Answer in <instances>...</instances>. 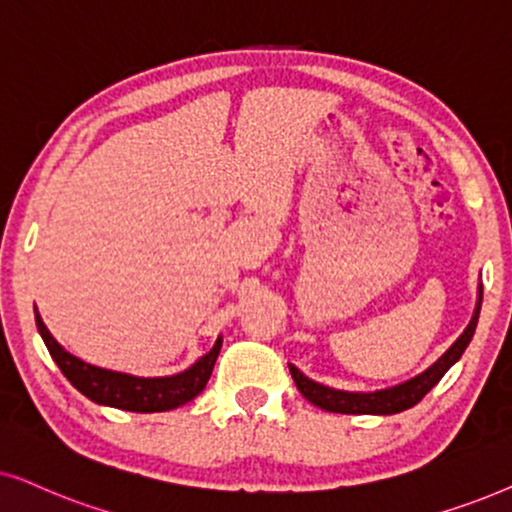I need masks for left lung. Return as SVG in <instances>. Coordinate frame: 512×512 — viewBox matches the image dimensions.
<instances>
[{
    "label": "left lung",
    "mask_w": 512,
    "mask_h": 512,
    "mask_svg": "<svg viewBox=\"0 0 512 512\" xmlns=\"http://www.w3.org/2000/svg\"><path fill=\"white\" fill-rule=\"evenodd\" d=\"M480 306H482V283L478 285V302H475V311L466 330L461 332L459 339L449 346V349L442 353V356L435 360V363L424 370L417 377L403 381V384H395L388 388H381V391H342V388H332L325 384H318L306 377L304 372H299L295 365H290V374L295 379L299 393L304 395L309 403H313L320 410L325 412H337V414H398L410 410L419 403L424 395L431 391V388L438 384V381L445 377V372L452 367L456 360L463 356L470 339L475 335V327H478L480 318Z\"/></svg>",
    "instance_id": "8db88e82"
}]
</instances>
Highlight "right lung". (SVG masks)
<instances>
[{
	"label": "right lung",
	"mask_w": 512,
	"mask_h": 512,
	"mask_svg": "<svg viewBox=\"0 0 512 512\" xmlns=\"http://www.w3.org/2000/svg\"><path fill=\"white\" fill-rule=\"evenodd\" d=\"M34 320H37V330L44 339L46 349H49L51 358L56 360L67 381L93 403L117 407V410L126 412H168L180 405H187L189 400H194L206 388L222 349V337H217L213 349L196 360L192 367H187L185 372L170 374V377H135V374L105 370V367L91 365L86 360L72 356L70 351H65L53 339L37 309H34Z\"/></svg>",
	"instance_id": "1"
}]
</instances>
